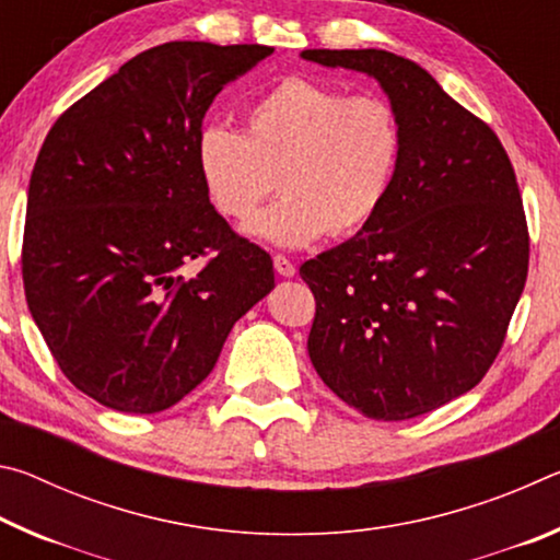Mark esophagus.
Here are the masks:
<instances>
[{"label":"esophagus","instance_id":"34e87169","mask_svg":"<svg viewBox=\"0 0 560 560\" xmlns=\"http://www.w3.org/2000/svg\"><path fill=\"white\" fill-rule=\"evenodd\" d=\"M273 269H277V273L279 277H287V279H291L293 273H296V267H293V261L291 259H287V257H273Z\"/></svg>","mask_w":560,"mask_h":560}]
</instances>
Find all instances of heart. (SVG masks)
Listing matches in <instances>:
<instances>
[{
  "label": "heart",
  "mask_w": 560,
  "mask_h": 560,
  "mask_svg": "<svg viewBox=\"0 0 560 560\" xmlns=\"http://www.w3.org/2000/svg\"><path fill=\"white\" fill-rule=\"evenodd\" d=\"M397 116L377 96H348L283 79L242 110V130L205 128L195 165L217 212L246 222L277 189L281 200L244 226L254 240L301 249L350 234L385 202L400 160Z\"/></svg>",
  "instance_id": "b5f03b06"
}]
</instances>
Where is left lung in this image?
<instances>
[{"label":"left lung","instance_id":"1","mask_svg":"<svg viewBox=\"0 0 560 560\" xmlns=\"http://www.w3.org/2000/svg\"><path fill=\"white\" fill-rule=\"evenodd\" d=\"M301 59L375 79L402 138L373 220L299 269L316 296L311 363L358 412L410 420L469 393L504 343L528 271L514 167L415 61L383 49Z\"/></svg>","mask_w":560,"mask_h":560}]
</instances>
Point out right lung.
<instances>
[{
	"instance_id": "1",
	"label": "right lung",
	"mask_w": 560,
	"mask_h": 560,
	"mask_svg": "<svg viewBox=\"0 0 560 560\" xmlns=\"http://www.w3.org/2000/svg\"><path fill=\"white\" fill-rule=\"evenodd\" d=\"M271 54L153 46L44 140L26 200V303L63 375L110 410L153 415L183 400L273 289L271 257L230 230L195 165L217 93ZM210 250L208 267L185 278L184 264Z\"/></svg>"
}]
</instances>
